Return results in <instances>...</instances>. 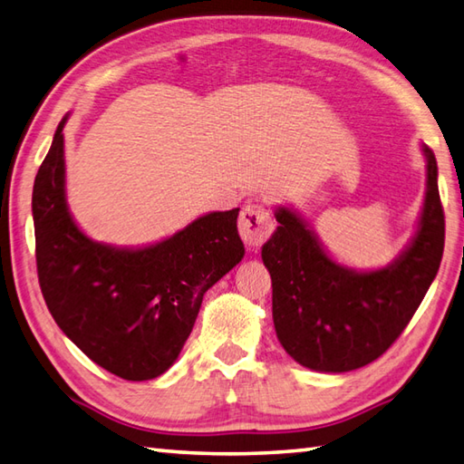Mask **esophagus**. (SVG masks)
Wrapping results in <instances>:
<instances>
[{
	"instance_id": "obj_1",
	"label": "esophagus",
	"mask_w": 464,
	"mask_h": 464,
	"mask_svg": "<svg viewBox=\"0 0 464 464\" xmlns=\"http://www.w3.org/2000/svg\"><path fill=\"white\" fill-rule=\"evenodd\" d=\"M273 227V217L263 203H249L243 207L239 217V233L245 245H249L253 249L259 247L271 237Z\"/></svg>"
}]
</instances>
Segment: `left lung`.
I'll list each match as a JSON object with an SVG mask.
<instances>
[{"mask_svg": "<svg viewBox=\"0 0 464 464\" xmlns=\"http://www.w3.org/2000/svg\"><path fill=\"white\" fill-rule=\"evenodd\" d=\"M427 160V193L409 249L389 267L359 273L334 263L297 213L275 211L279 227L261 257L273 283L277 337L299 364L321 372H347L379 359L399 334L437 277L445 249L437 160Z\"/></svg>", "mask_w": 464, "mask_h": 464, "instance_id": "1", "label": "left lung"}]
</instances>
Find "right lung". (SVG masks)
<instances>
[{
    "mask_svg": "<svg viewBox=\"0 0 464 464\" xmlns=\"http://www.w3.org/2000/svg\"><path fill=\"white\" fill-rule=\"evenodd\" d=\"M65 121L34 183L39 287L59 329L93 362L125 381L155 379L179 357L207 289L243 259L239 209L203 215L141 249L92 241L65 203Z\"/></svg>",
    "mask_w": 464,
    "mask_h": 464,
    "instance_id": "obj_1",
    "label": "right lung"
}]
</instances>
